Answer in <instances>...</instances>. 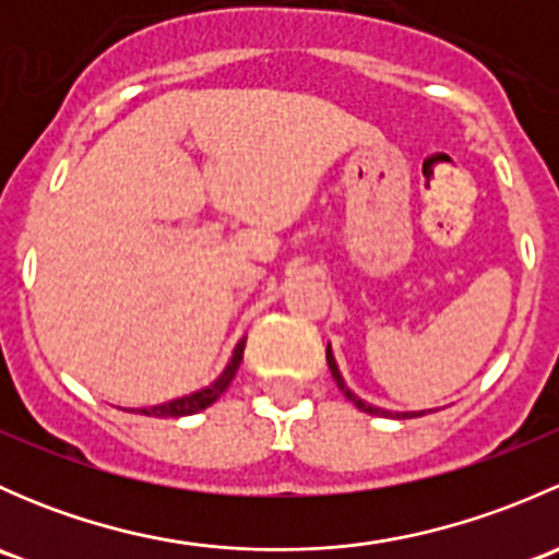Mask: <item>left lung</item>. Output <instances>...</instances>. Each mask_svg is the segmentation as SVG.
Here are the masks:
<instances>
[{
    "label": "left lung",
    "mask_w": 559,
    "mask_h": 559,
    "mask_svg": "<svg viewBox=\"0 0 559 559\" xmlns=\"http://www.w3.org/2000/svg\"><path fill=\"white\" fill-rule=\"evenodd\" d=\"M326 365H330V373H332V379H335V384H337V389H341L343 394H346L348 400H352L354 405H357L359 411H365V414H370V416H394V419H414V416H421L425 414V411H386V408H379V405H370V403H365L362 397H359V394H354L352 389L346 386V381H343V376H341V370H337V362H335V354H332V348H330V343H326Z\"/></svg>",
    "instance_id": "left-lung-1"
}]
</instances>
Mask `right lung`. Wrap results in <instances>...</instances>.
<instances>
[{
  "mask_svg": "<svg viewBox=\"0 0 559 559\" xmlns=\"http://www.w3.org/2000/svg\"><path fill=\"white\" fill-rule=\"evenodd\" d=\"M243 348H246V337H240L238 346H235V352H233V357H229L227 368L222 370V376H218L213 384L197 389V392H191V394H183V397L167 400V403H159V405H151V408H132V411L134 414H143V416H159V419H167V416L178 419V416L200 414V411H205L207 405L216 403V400L227 392V386L233 384L235 373H238L240 362H243Z\"/></svg>",
  "mask_w": 559,
  "mask_h": 559,
  "instance_id": "obj_1",
  "label": "right lung"
}]
</instances>
